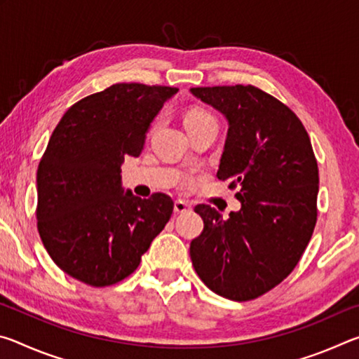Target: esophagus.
I'll list each match as a JSON object with an SVG mask.
<instances>
[{
    "mask_svg": "<svg viewBox=\"0 0 359 359\" xmlns=\"http://www.w3.org/2000/svg\"><path fill=\"white\" fill-rule=\"evenodd\" d=\"M190 209H191V205L185 201H182V199H177V201L174 203V210L177 212V214H182V212H187Z\"/></svg>",
    "mask_w": 359,
    "mask_h": 359,
    "instance_id": "1",
    "label": "esophagus"
}]
</instances>
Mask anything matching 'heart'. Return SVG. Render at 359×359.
<instances>
[{
	"instance_id": "1",
	"label": "heart",
	"mask_w": 359,
	"mask_h": 359,
	"mask_svg": "<svg viewBox=\"0 0 359 359\" xmlns=\"http://www.w3.org/2000/svg\"><path fill=\"white\" fill-rule=\"evenodd\" d=\"M212 118L215 117L209 111H205V109H191V111L185 115V126H190L194 123H199V121L212 120Z\"/></svg>"
}]
</instances>
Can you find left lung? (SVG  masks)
Masks as SVG:
<instances>
[{
  "instance_id": "1",
  "label": "left lung",
  "mask_w": 359,
  "mask_h": 359,
  "mask_svg": "<svg viewBox=\"0 0 359 359\" xmlns=\"http://www.w3.org/2000/svg\"><path fill=\"white\" fill-rule=\"evenodd\" d=\"M191 93L226 117L217 177L238 188L229 218L208 204L194 212L203 233L190 244L199 278L218 296L250 301L287 278L317 223L318 166L302 121L253 85L196 87Z\"/></svg>"
}]
</instances>
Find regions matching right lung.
Instances as JSON below:
<instances>
[{"mask_svg": "<svg viewBox=\"0 0 359 359\" xmlns=\"http://www.w3.org/2000/svg\"><path fill=\"white\" fill-rule=\"evenodd\" d=\"M175 87L114 83L72 104L38 166L36 220L60 269L90 287L118 283L171 218L165 193L141 199L121 190L125 155L139 156L145 133Z\"/></svg>", "mask_w": 359, "mask_h": 359, "instance_id": "obj_1", "label": "right lung"}]
</instances>
